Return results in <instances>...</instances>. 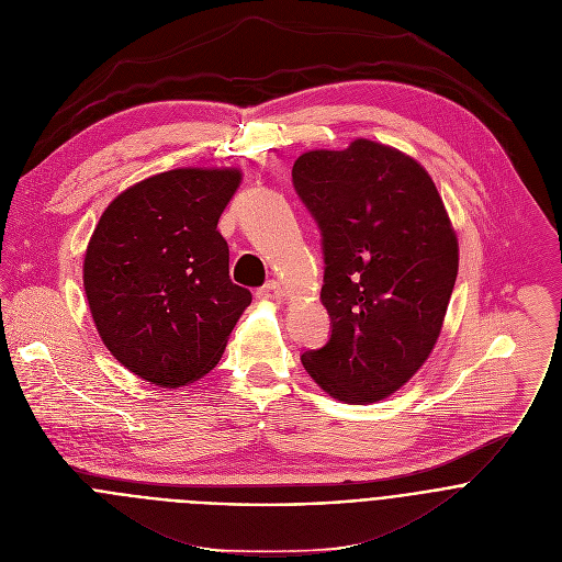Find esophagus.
<instances>
[{"mask_svg":"<svg viewBox=\"0 0 562 562\" xmlns=\"http://www.w3.org/2000/svg\"><path fill=\"white\" fill-rule=\"evenodd\" d=\"M259 296L266 299V301H281L285 296V290L281 288L279 281H268L261 290H259Z\"/></svg>","mask_w":562,"mask_h":562,"instance_id":"obj_1","label":"esophagus"}]
</instances>
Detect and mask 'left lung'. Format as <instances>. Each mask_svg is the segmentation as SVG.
Instances as JSON below:
<instances>
[{"instance_id":"left-lung-1","label":"left lung","mask_w":562,"mask_h":562,"mask_svg":"<svg viewBox=\"0 0 562 562\" xmlns=\"http://www.w3.org/2000/svg\"><path fill=\"white\" fill-rule=\"evenodd\" d=\"M323 233L329 341L303 352L336 401L376 403L429 359L459 274V239L429 172L398 148L355 139L292 168Z\"/></svg>"}]
</instances>
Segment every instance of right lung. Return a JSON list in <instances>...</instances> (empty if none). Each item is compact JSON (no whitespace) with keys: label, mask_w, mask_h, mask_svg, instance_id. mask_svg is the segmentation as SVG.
Returning <instances> with one entry per match:
<instances>
[{"label":"right lung","mask_w":562,"mask_h":562,"mask_svg":"<svg viewBox=\"0 0 562 562\" xmlns=\"http://www.w3.org/2000/svg\"><path fill=\"white\" fill-rule=\"evenodd\" d=\"M239 168H175L153 175L103 210L83 255V290L108 352L159 387L205 376L250 305L231 281L216 231Z\"/></svg>","instance_id":"obj_1"}]
</instances>
